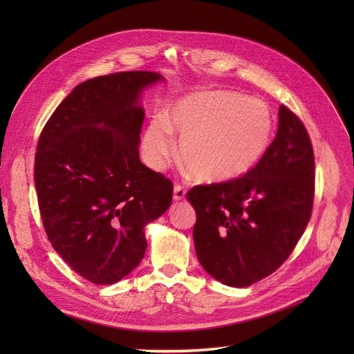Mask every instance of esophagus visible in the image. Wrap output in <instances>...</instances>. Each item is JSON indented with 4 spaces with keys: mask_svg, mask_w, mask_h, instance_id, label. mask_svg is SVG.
<instances>
[{
    "mask_svg": "<svg viewBox=\"0 0 354 354\" xmlns=\"http://www.w3.org/2000/svg\"><path fill=\"white\" fill-rule=\"evenodd\" d=\"M185 196H186L185 187H181L180 185H176V186H174V194H173L174 201H183Z\"/></svg>",
    "mask_w": 354,
    "mask_h": 354,
    "instance_id": "1",
    "label": "esophagus"
}]
</instances>
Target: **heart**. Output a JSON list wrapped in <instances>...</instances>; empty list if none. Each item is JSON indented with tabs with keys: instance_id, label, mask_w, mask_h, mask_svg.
Masks as SVG:
<instances>
[{
	"instance_id": "obj_1",
	"label": "heart",
	"mask_w": 354,
	"mask_h": 354,
	"mask_svg": "<svg viewBox=\"0 0 354 354\" xmlns=\"http://www.w3.org/2000/svg\"><path fill=\"white\" fill-rule=\"evenodd\" d=\"M180 155L196 178L218 183L243 176L270 145L272 112L263 100L233 91L189 94L147 124L142 152L149 167L162 169Z\"/></svg>"
}]
</instances>
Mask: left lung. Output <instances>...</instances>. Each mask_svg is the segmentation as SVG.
<instances>
[{"label": "left lung", "instance_id": "obj_1", "mask_svg": "<svg viewBox=\"0 0 354 354\" xmlns=\"http://www.w3.org/2000/svg\"><path fill=\"white\" fill-rule=\"evenodd\" d=\"M315 156L303 122L279 106L274 140L241 178L187 192L195 251L214 279L250 286L279 269L312 216Z\"/></svg>", "mask_w": 354, "mask_h": 354}]
</instances>
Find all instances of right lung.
I'll return each mask as SVG.
<instances>
[{
	"label": "right lung",
	"mask_w": 354,
	"mask_h": 354,
	"mask_svg": "<svg viewBox=\"0 0 354 354\" xmlns=\"http://www.w3.org/2000/svg\"><path fill=\"white\" fill-rule=\"evenodd\" d=\"M165 78L118 72L77 85L51 115L35 155L48 241L72 270L112 285L145 257V229L169 208L173 183L142 164V94Z\"/></svg>",
	"instance_id": "add662e5"
}]
</instances>
